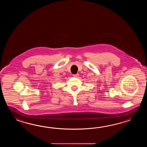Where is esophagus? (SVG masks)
I'll use <instances>...</instances> for the list:
<instances>
[{
    "mask_svg": "<svg viewBox=\"0 0 147 147\" xmlns=\"http://www.w3.org/2000/svg\"><path fill=\"white\" fill-rule=\"evenodd\" d=\"M73 76L75 77H78L79 76V75L78 74H76V75H73Z\"/></svg>",
    "mask_w": 147,
    "mask_h": 147,
    "instance_id": "esophagus-1",
    "label": "esophagus"
}]
</instances>
